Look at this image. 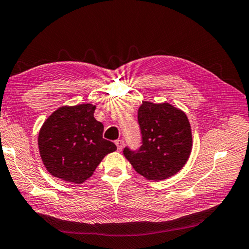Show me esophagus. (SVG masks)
<instances>
[{
	"mask_svg": "<svg viewBox=\"0 0 249 249\" xmlns=\"http://www.w3.org/2000/svg\"><path fill=\"white\" fill-rule=\"evenodd\" d=\"M116 145H117V148H118V150H119V151L123 150L124 146V140H117V141H116Z\"/></svg>",
	"mask_w": 249,
	"mask_h": 249,
	"instance_id": "34e87169",
	"label": "esophagus"
}]
</instances>
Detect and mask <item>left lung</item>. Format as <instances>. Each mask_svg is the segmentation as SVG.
Wrapping results in <instances>:
<instances>
[{
  "label": "left lung",
  "mask_w": 249,
  "mask_h": 249,
  "mask_svg": "<svg viewBox=\"0 0 249 249\" xmlns=\"http://www.w3.org/2000/svg\"><path fill=\"white\" fill-rule=\"evenodd\" d=\"M142 145L124 149V155L139 174L150 180L173 176L188 160L192 135L184 111L169 103L143 102L138 111Z\"/></svg>",
  "instance_id": "1"
}]
</instances>
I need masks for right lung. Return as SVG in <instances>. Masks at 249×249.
<instances>
[{
	"label": "right lung",
	"mask_w": 249,
	"mask_h": 249,
	"mask_svg": "<svg viewBox=\"0 0 249 249\" xmlns=\"http://www.w3.org/2000/svg\"><path fill=\"white\" fill-rule=\"evenodd\" d=\"M95 106H62L49 116L38 134L40 158L54 177L82 184L104 157L117 147L103 139L104 125L93 117Z\"/></svg>",
	"instance_id": "1"
}]
</instances>
